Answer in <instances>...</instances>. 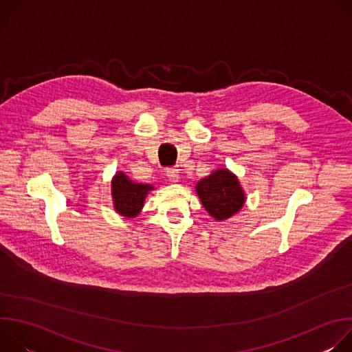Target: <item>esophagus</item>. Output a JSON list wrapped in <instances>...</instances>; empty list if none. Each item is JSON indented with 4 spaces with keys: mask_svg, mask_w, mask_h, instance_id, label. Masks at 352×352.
<instances>
[{
    "mask_svg": "<svg viewBox=\"0 0 352 352\" xmlns=\"http://www.w3.org/2000/svg\"><path fill=\"white\" fill-rule=\"evenodd\" d=\"M167 177H168V179L171 182H177L178 178H179V173H178V170L175 167H171V168L167 170Z\"/></svg>",
    "mask_w": 352,
    "mask_h": 352,
    "instance_id": "1",
    "label": "esophagus"
}]
</instances>
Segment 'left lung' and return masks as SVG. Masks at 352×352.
I'll use <instances>...</instances> for the list:
<instances>
[{
    "label": "left lung",
    "mask_w": 352,
    "mask_h": 352,
    "mask_svg": "<svg viewBox=\"0 0 352 352\" xmlns=\"http://www.w3.org/2000/svg\"><path fill=\"white\" fill-rule=\"evenodd\" d=\"M196 192L204 208L216 220L234 216L245 204V195L234 174L228 170H216L209 177L200 179Z\"/></svg>",
    "instance_id": "obj_1"
}]
</instances>
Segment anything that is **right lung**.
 <instances>
[{
    "instance_id": "right-lung-1",
    "label": "right lung",
    "mask_w": 352,
    "mask_h": 352,
    "mask_svg": "<svg viewBox=\"0 0 352 352\" xmlns=\"http://www.w3.org/2000/svg\"><path fill=\"white\" fill-rule=\"evenodd\" d=\"M113 199L116 210L125 217H135L144 202V197L152 185L146 184H135L126 178L125 174L118 173L113 182Z\"/></svg>"
}]
</instances>
